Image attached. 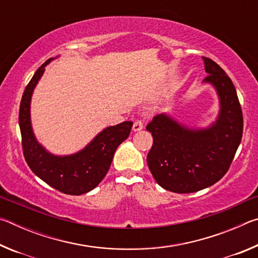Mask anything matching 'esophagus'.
Instances as JSON below:
<instances>
[{"label": "esophagus", "instance_id": "obj_1", "mask_svg": "<svg viewBox=\"0 0 258 258\" xmlns=\"http://www.w3.org/2000/svg\"><path fill=\"white\" fill-rule=\"evenodd\" d=\"M143 128V121L142 120H135L133 124V131L134 132H138V131H141Z\"/></svg>", "mask_w": 258, "mask_h": 258}]
</instances>
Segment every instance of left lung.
<instances>
[{
	"mask_svg": "<svg viewBox=\"0 0 258 258\" xmlns=\"http://www.w3.org/2000/svg\"><path fill=\"white\" fill-rule=\"evenodd\" d=\"M203 60L208 74L203 83L215 89L220 101L216 120L194 128L159 113L147 125L154 138L147 157L150 172L161 187L176 194L203 190L220 181L242 138V111L232 81L215 61Z\"/></svg>",
	"mask_w": 258,
	"mask_h": 258,
	"instance_id": "1",
	"label": "left lung"
}]
</instances>
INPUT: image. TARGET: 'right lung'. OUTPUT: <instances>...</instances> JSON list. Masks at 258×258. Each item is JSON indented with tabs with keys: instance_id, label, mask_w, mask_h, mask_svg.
<instances>
[{
	"instance_id": "right-lung-1",
	"label": "right lung",
	"mask_w": 258,
	"mask_h": 258,
	"mask_svg": "<svg viewBox=\"0 0 258 258\" xmlns=\"http://www.w3.org/2000/svg\"><path fill=\"white\" fill-rule=\"evenodd\" d=\"M46 60L26 86L19 109V126L25 159L35 175L60 192L80 196L93 190L106 176L115 151L128 138L133 121L102 130L89 145L72 155L58 156L47 151L35 137L30 120V101L34 89L43 76Z\"/></svg>"
}]
</instances>
